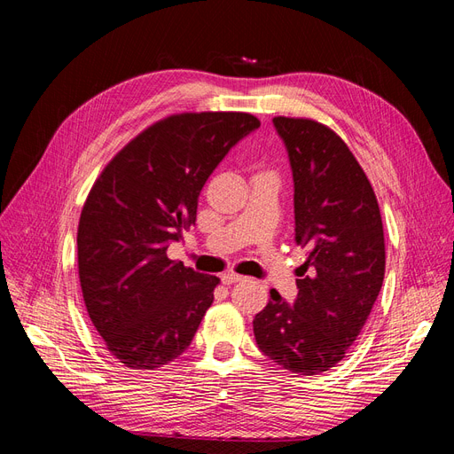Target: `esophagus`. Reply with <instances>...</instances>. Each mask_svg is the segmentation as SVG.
Returning a JSON list of instances; mask_svg holds the SVG:
<instances>
[{
  "instance_id": "obj_1",
  "label": "esophagus",
  "mask_w": 454,
  "mask_h": 454,
  "mask_svg": "<svg viewBox=\"0 0 454 454\" xmlns=\"http://www.w3.org/2000/svg\"><path fill=\"white\" fill-rule=\"evenodd\" d=\"M240 280H242V277H240V274H237V272H223V274H222V282H223L225 286H231V284L240 282Z\"/></svg>"
}]
</instances>
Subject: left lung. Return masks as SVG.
Wrapping results in <instances>:
<instances>
[{"mask_svg":"<svg viewBox=\"0 0 454 454\" xmlns=\"http://www.w3.org/2000/svg\"><path fill=\"white\" fill-rule=\"evenodd\" d=\"M294 174L295 242L307 250L297 297L270 290L255 314L259 350L282 369L318 375L360 335L384 280V232L365 172L339 136L312 119L274 117Z\"/></svg>","mask_w":454,"mask_h":454,"instance_id":"obj_1","label":"left lung"}]
</instances>
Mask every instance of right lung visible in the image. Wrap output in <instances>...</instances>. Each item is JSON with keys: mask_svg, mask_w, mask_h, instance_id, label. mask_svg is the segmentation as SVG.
Returning <instances> with one entry per match:
<instances>
[{"mask_svg": "<svg viewBox=\"0 0 454 454\" xmlns=\"http://www.w3.org/2000/svg\"><path fill=\"white\" fill-rule=\"evenodd\" d=\"M259 125L237 112L170 115L122 147L94 182L77 229L79 282L96 332L127 367H162L193 340L219 278L167 250L195 225L217 164Z\"/></svg>", "mask_w": 454, "mask_h": 454, "instance_id": "obj_1", "label": "right lung"}]
</instances>
